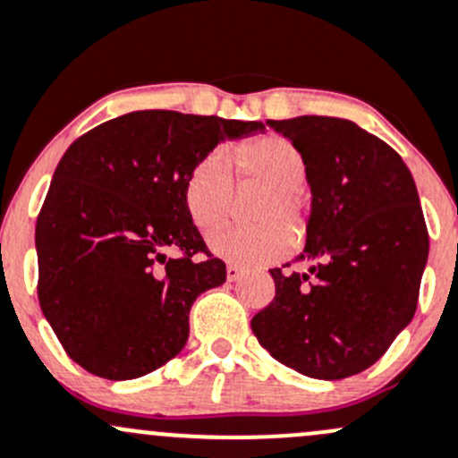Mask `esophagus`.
<instances>
[{
	"label": "esophagus",
	"instance_id": "1",
	"mask_svg": "<svg viewBox=\"0 0 458 458\" xmlns=\"http://www.w3.org/2000/svg\"><path fill=\"white\" fill-rule=\"evenodd\" d=\"M243 276V272H242V267H237V266H233V263H230L228 267H225V278H228L230 283H234V281H239V278Z\"/></svg>",
	"mask_w": 458,
	"mask_h": 458
}]
</instances>
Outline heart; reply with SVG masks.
Returning <instances> with one entry per match:
<instances>
[{"instance_id":"obj_1","label":"heart","mask_w":458,"mask_h":458,"mask_svg":"<svg viewBox=\"0 0 458 458\" xmlns=\"http://www.w3.org/2000/svg\"><path fill=\"white\" fill-rule=\"evenodd\" d=\"M305 175V157L296 144L278 133H261L237 142L228 153H208L191 168L184 182L186 213L199 233L208 234L233 213L234 180L266 184L267 192L252 213L259 224L221 230L210 239L216 257L237 266H263L310 234L311 208L301 186Z\"/></svg>"}]
</instances>
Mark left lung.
Listing matches in <instances>:
<instances>
[{"label": "left lung", "instance_id": "left-lung-1", "mask_svg": "<svg viewBox=\"0 0 458 458\" xmlns=\"http://www.w3.org/2000/svg\"><path fill=\"white\" fill-rule=\"evenodd\" d=\"M269 127L305 157L314 199L296 261L311 267L269 269L276 293L252 331L307 377L362 373L417 311L430 242L415 180L393 147L351 120L298 115Z\"/></svg>", "mask_w": 458, "mask_h": 458}]
</instances>
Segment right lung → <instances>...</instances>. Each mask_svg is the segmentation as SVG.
Listing matches in <instances>:
<instances>
[{
	"label": "right lung",
	"mask_w": 458,
	"mask_h": 458,
	"mask_svg": "<svg viewBox=\"0 0 458 458\" xmlns=\"http://www.w3.org/2000/svg\"><path fill=\"white\" fill-rule=\"evenodd\" d=\"M254 131L263 123L147 109L70 144L35 243L38 305L76 364L133 379L184 349L191 305L225 281L186 213V175L221 140Z\"/></svg>",
	"instance_id": "add662e5"
}]
</instances>
